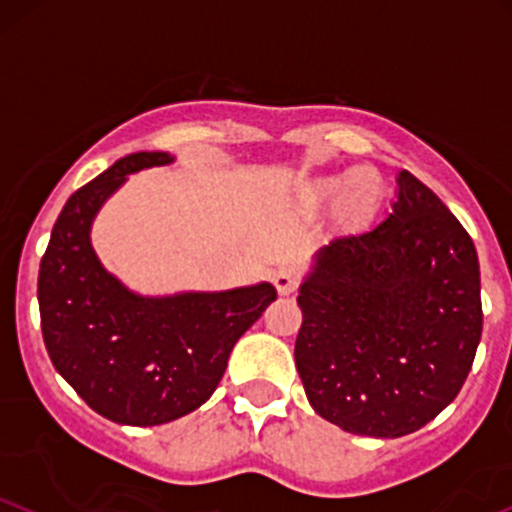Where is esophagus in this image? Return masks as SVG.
<instances>
[{"label": "esophagus", "instance_id": "1", "mask_svg": "<svg viewBox=\"0 0 512 512\" xmlns=\"http://www.w3.org/2000/svg\"><path fill=\"white\" fill-rule=\"evenodd\" d=\"M274 287H277V292L282 294V297L297 292V287H299L297 272H294V270H279L277 274H274Z\"/></svg>", "mask_w": 512, "mask_h": 512}]
</instances>
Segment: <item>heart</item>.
Listing matches in <instances>:
<instances>
[{
    "mask_svg": "<svg viewBox=\"0 0 512 512\" xmlns=\"http://www.w3.org/2000/svg\"><path fill=\"white\" fill-rule=\"evenodd\" d=\"M370 176L375 174L368 169L353 171V174L348 176L346 188H343L341 203L343 208H346V213L353 215V218L368 213L370 208H373L375 198H378V184H375ZM341 186H343V179H321L316 181L314 188H311V198H314L316 203H321L326 201V198H331L333 193H338V188Z\"/></svg>",
    "mask_w": 512,
    "mask_h": 512,
    "instance_id": "obj_1",
    "label": "heart"
}]
</instances>
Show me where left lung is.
<instances>
[{"mask_svg":"<svg viewBox=\"0 0 512 512\" xmlns=\"http://www.w3.org/2000/svg\"><path fill=\"white\" fill-rule=\"evenodd\" d=\"M297 301L309 405L360 437L432 422L466 383L483 331L471 235L405 169L392 211L321 247Z\"/></svg>","mask_w":512,"mask_h":512,"instance_id":"left-lung-1","label":"left lung"}]
</instances>
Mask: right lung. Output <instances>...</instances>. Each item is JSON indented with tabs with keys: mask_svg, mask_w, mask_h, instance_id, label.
I'll return each instance as SVG.
<instances>
[{
	"mask_svg": "<svg viewBox=\"0 0 512 512\" xmlns=\"http://www.w3.org/2000/svg\"><path fill=\"white\" fill-rule=\"evenodd\" d=\"M171 161L166 152L129 154L78 188L53 225L39 270L41 331L53 368L95 412L129 427L198 410L238 338L277 299L270 282L142 297L100 265L90 228L102 203L127 174Z\"/></svg>",
	"mask_w": 512,
	"mask_h": 512,
	"instance_id": "1",
	"label": "right lung"
}]
</instances>
